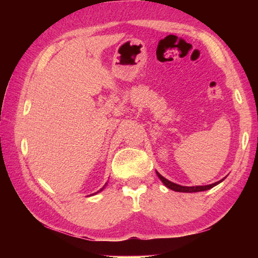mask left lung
Listing matches in <instances>:
<instances>
[{
	"mask_svg": "<svg viewBox=\"0 0 258 258\" xmlns=\"http://www.w3.org/2000/svg\"><path fill=\"white\" fill-rule=\"evenodd\" d=\"M157 175H158V177L160 178V181L164 183V184L168 187V189H171L173 191H176V192H200V191H206V190H209L212 189V187H214L217 184H220V183L224 180H221L218 182H215V183H212V184H208V185H196V186H185V185H180V184H176V183L174 182H171L168 181L167 178H165L163 175H160V174L156 171Z\"/></svg>",
	"mask_w": 258,
	"mask_h": 258,
	"instance_id": "8db88e82",
	"label": "left lung"
}]
</instances>
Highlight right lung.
Listing matches in <instances>:
<instances>
[{
	"label": "right lung",
	"mask_w": 258,
	"mask_h": 258,
	"mask_svg": "<svg viewBox=\"0 0 258 258\" xmlns=\"http://www.w3.org/2000/svg\"><path fill=\"white\" fill-rule=\"evenodd\" d=\"M106 185H107V183H106V184H104V185H103V186L101 187V189H100L99 191H97V192H95V194H93V195H97V194H99V192H100V191H102V190L104 189V186H106ZM91 196H92V195H91Z\"/></svg>",
	"instance_id": "1"
}]
</instances>
